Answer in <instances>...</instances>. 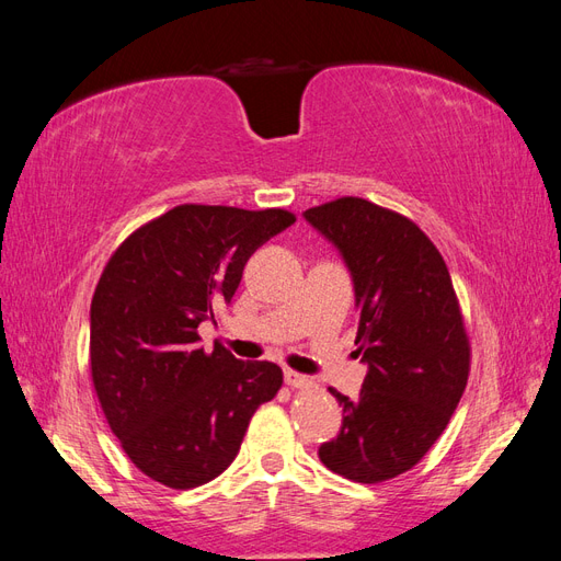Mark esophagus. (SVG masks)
Returning a JSON list of instances; mask_svg holds the SVG:
<instances>
[{"label": "esophagus", "mask_w": 561, "mask_h": 561, "mask_svg": "<svg viewBox=\"0 0 561 561\" xmlns=\"http://www.w3.org/2000/svg\"><path fill=\"white\" fill-rule=\"evenodd\" d=\"M283 379H285V383L290 386V388H309L313 383L307 375H299V371H295V369H285Z\"/></svg>", "instance_id": "34e87169"}]
</instances>
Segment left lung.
Wrapping results in <instances>:
<instances>
[{
    "mask_svg": "<svg viewBox=\"0 0 561 561\" xmlns=\"http://www.w3.org/2000/svg\"><path fill=\"white\" fill-rule=\"evenodd\" d=\"M304 219L351 271L355 353L367 365L358 398L330 388L344 421L318 456L353 482L398 478L443 435L468 383L470 344L449 268L412 219L365 198L330 201Z\"/></svg>",
    "mask_w": 561,
    "mask_h": 561,
    "instance_id": "left-lung-1",
    "label": "left lung"
}]
</instances>
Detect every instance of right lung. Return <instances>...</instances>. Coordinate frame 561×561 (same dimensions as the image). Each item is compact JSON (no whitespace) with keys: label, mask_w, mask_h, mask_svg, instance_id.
Returning a JSON list of instances; mask_svg holds the SVG:
<instances>
[{"label":"right lung","mask_w":561,"mask_h":561,"mask_svg":"<svg viewBox=\"0 0 561 561\" xmlns=\"http://www.w3.org/2000/svg\"><path fill=\"white\" fill-rule=\"evenodd\" d=\"M295 225L268 208L178 206L116 248L91 301V377L112 433L147 478L215 480L283 383L278 365L236 360L196 328L231 301L250 254Z\"/></svg>","instance_id":"1"}]
</instances>
